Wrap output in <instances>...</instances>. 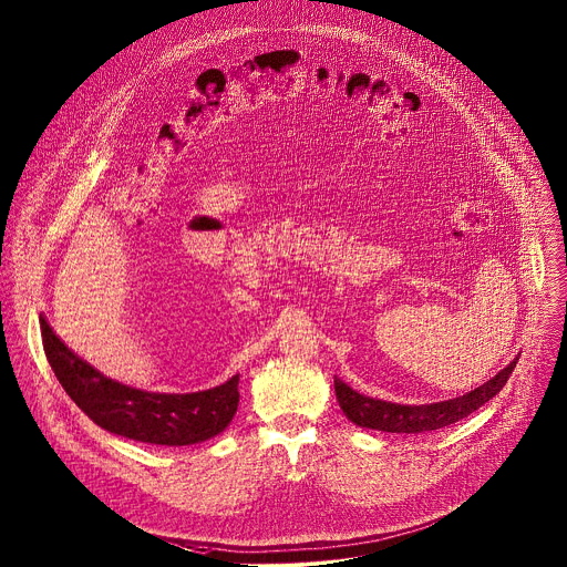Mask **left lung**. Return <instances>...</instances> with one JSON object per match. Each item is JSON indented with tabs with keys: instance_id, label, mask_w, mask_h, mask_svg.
<instances>
[{
	"instance_id": "1",
	"label": "left lung",
	"mask_w": 567,
	"mask_h": 567,
	"mask_svg": "<svg viewBox=\"0 0 567 567\" xmlns=\"http://www.w3.org/2000/svg\"><path fill=\"white\" fill-rule=\"evenodd\" d=\"M517 359L519 354L493 379L450 401H439L427 405H401V403L359 394L338 377H336V396L340 401L341 412L346 414V419L359 427L390 432V434L434 432L468 416L471 412L482 408L486 401H491L506 385L513 368L517 365Z\"/></svg>"
}]
</instances>
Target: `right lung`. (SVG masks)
<instances>
[{
    "label": "right lung",
    "instance_id": "obj_1",
    "mask_svg": "<svg viewBox=\"0 0 567 567\" xmlns=\"http://www.w3.org/2000/svg\"><path fill=\"white\" fill-rule=\"evenodd\" d=\"M45 357L70 399L110 434L164 447H186L226 432L238 408V374L226 383L188 392H146L105 377L74 354L41 318Z\"/></svg>",
    "mask_w": 567,
    "mask_h": 567
}]
</instances>
